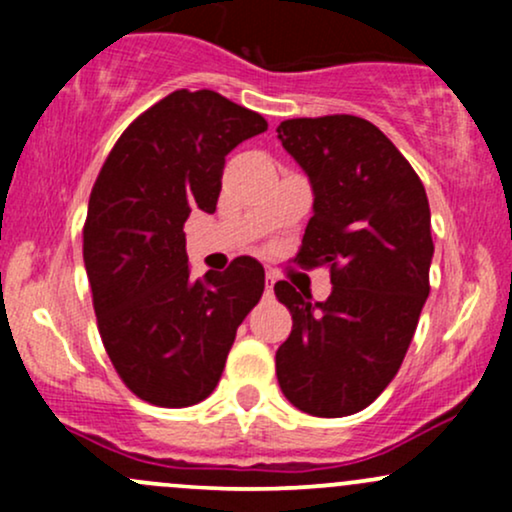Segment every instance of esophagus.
<instances>
[{"label": "esophagus", "instance_id": "1", "mask_svg": "<svg viewBox=\"0 0 512 512\" xmlns=\"http://www.w3.org/2000/svg\"><path fill=\"white\" fill-rule=\"evenodd\" d=\"M274 284H276V276L272 272H267V293L274 291Z\"/></svg>", "mask_w": 512, "mask_h": 512}]
</instances>
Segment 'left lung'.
<instances>
[{
    "instance_id": "obj_1",
    "label": "left lung",
    "mask_w": 512,
    "mask_h": 512,
    "mask_svg": "<svg viewBox=\"0 0 512 512\" xmlns=\"http://www.w3.org/2000/svg\"><path fill=\"white\" fill-rule=\"evenodd\" d=\"M276 134L313 190L296 260L332 269L327 301L274 284L293 317L276 378L293 407L337 419L366 409L402 366L431 291V209L407 158L363 117H298Z\"/></svg>"
}]
</instances>
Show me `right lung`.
Returning a JSON list of instances; mask_svg holds the SVG:
<instances>
[{"instance_id":"obj_1","label":"right lung","mask_w":512,"mask_h":512,"mask_svg":"<svg viewBox=\"0 0 512 512\" xmlns=\"http://www.w3.org/2000/svg\"><path fill=\"white\" fill-rule=\"evenodd\" d=\"M267 129L221 93L173 91L129 125L88 199L84 264L105 351L156 407L207 399L236 330L264 291L255 257L192 279L185 221L216 211L226 156Z\"/></svg>"}]
</instances>
